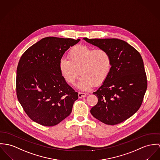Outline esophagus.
Returning <instances> with one entry per match:
<instances>
[{"label":"esophagus","mask_w":160,"mask_h":160,"mask_svg":"<svg viewBox=\"0 0 160 160\" xmlns=\"http://www.w3.org/2000/svg\"><path fill=\"white\" fill-rule=\"evenodd\" d=\"M86 95H87V94L85 93V92H78V98H84V97L86 96Z\"/></svg>","instance_id":"obj_1"}]
</instances>
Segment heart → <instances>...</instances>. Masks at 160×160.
Masks as SVG:
<instances>
[{"mask_svg": "<svg viewBox=\"0 0 160 160\" xmlns=\"http://www.w3.org/2000/svg\"><path fill=\"white\" fill-rule=\"evenodd\" d=\"M68 57V60L62 58L59 61L60 73L69 85H74L81 74L77 86L82 90L87 91L94 84H102L110 73L112 58L107 50L77 45L69 51Z\"/></svg>", "mask_w": 160, "mask_h": 160, "instance_id": "b5f03b06", "label": "heart"}]
</instances>
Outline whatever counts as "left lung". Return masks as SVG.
<instances>
[{
  "instance_id": "1",
  "label": "left lung",
  "mask_w": 160,
  "mask_h": 160,
  "mask_svg": "<svg viewBox=\"0 0 160 160\" xmlns=\"http://www.w3.org/2000/svg\"><path fill=\"white\" fill-rule=\"evenodd\" d=\"M83 39L99 49L108 50L112 58L110 73L93 92L98 102L91 109V113L107 125L121 123L139 110L147 89L142 58L133 47L121 39Z\"/></svg>"
}]
</instances>
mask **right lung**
Masks as SVG:
<instances>
[{"mask_svg": "<svg viewBox=\"0 0 160 160\" xmlns=\"http://www.w3.org/2000/svg\"><path fill=\"white\" fill-rule=\"evenodd\" d=\"M80 39L46 37L27 50L16 71L17 98L28 116L44 126H54L72 112L78 93L63 79L58 63Z\"/></svg>", "mask_w": 160, "mask_h": 160, "instance_id": "1", "label": "right lung"}]
</instances>
